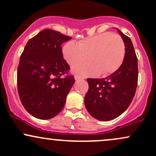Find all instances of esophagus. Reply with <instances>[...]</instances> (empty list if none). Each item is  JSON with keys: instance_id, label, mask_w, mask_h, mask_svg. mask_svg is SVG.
<instances>
[{"instance_id": "34e87169", "label": "esophagus", "mask_w": 156, "mask_h": 156, "mask_svg": "<svg viewBox=\"0 0 156 156\" xmlns=\"http://www.w3.org/2000/svg\"><path fill=\"white\" fill-rule=\"evenodd\" d=\"M75 79H76V80H80V79H82V78H80V76H77V75H76V76H75Z\"/></svg>"}]
</instances>
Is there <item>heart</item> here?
Instances as JSON below:
<instances>
[{
    "label": "heart",
    "mask_w": 156,
    "mask_h": 156,
    "mask_svg": "<svg viewBox=\"0 0 156 156\" xmlns=\"http://www.w3.org/2000/svg\"><path fill=\"white\" fill-rule=\"evenodd\" d=\"M63 57L70 66L85 62L89 63L73 67V72L82 77L107 76L119 69L125 55L123 39L117 34L105 32L84 39L78 44L68 42L62 49ZM89 58H88V57Z\"/></svg>",
    "instance_id": "b5f03b06"
}]
</instances>
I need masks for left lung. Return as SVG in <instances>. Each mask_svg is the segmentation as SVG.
<instances>
[{
  "label": "left lung",
  "mask_w": 156,
  "mask_h": 156,
  "mask_svg": "<svg viewBox=\"0 0 156 156\" xmlns=\"http://www.w3.org/2000/svg\"><path fill=\"white\" fill-rule=\"evenodd\" d=\"M118 31L125 45L122 65L106 78H87L89 90L84 103L89 114L98 120L108 121L119 117L128 108L136 90L138 59L135 50L131 39Z\"/></svg>",
  "instance_id": "obj_1"
}]
</instances>
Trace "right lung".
<instances>
[{
  "label": "right lung",
  "instance_id": "1",
  "mask_svg": "<svg viewBox=\"0 0 156 156\" xmlns=\"http://www.w3.org/2000/svg\"><path fill=\"white\" fill-rule=\"evenodd\" d=\"M72 39L60 32L44 29L28 40L17 68V90L26 110L40 119L62 112L75 83L63 58L62 44Z\"/></svg>",
  "mask_w": 156,
  "mask_h": 156
}]
</instances>
